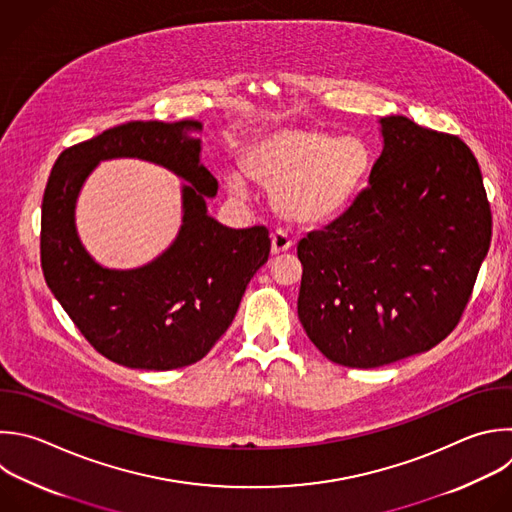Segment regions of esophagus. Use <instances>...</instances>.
<instances>
[{
  "label": "esophagus",
  "instance_id": "esophagus-1",
  "mask_svg": "<svg viewBox=\"0 0 512 512\" xmlns=\"http://www.w3.org/2000/svg\"><path fill=\"white\" fill-rule=\"evenodd\" d=\"M291 247H293V241L289 239L287 233L275 231V233L271 235V253H273V255H281V253L289 251Z\"/></svg>",
  "mask_w": 512,
  "mask_h": 512
}]
</instances>
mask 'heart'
Returning a JSON list of instances; mask_svg holds the SVG:
<instances>
[{
	"label": "heart",
	"instance_id": "heart-1",
	"mask_svg": "<svg viewBox=\"0 0 512 512\" xmlns=\"http://www.w3.org/2000/svg\"><path fill=\"white\" fill-rule=\"evenodd\" d=\"M374 150L358 136L287 126L257 136L243 154V173L271 193L275 211L289 223L315 227L342 217L374 170ZM235 199L247 183L231 173L225 181Z\"/></svg>",
	"mask_w": 512,
	"mask_h": 512
}]
</instances>
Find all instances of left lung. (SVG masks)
Segmentation results:
<instances>
[{"label": "left lung", "instance_id": "obj_1", "mask_svg": "<svg viewBox=\"0 0 512 512\" xmlns=\"http://www.w3.org/2000/svg\"><path fill=\"white\" fill-rule=\"evenodd\" d=\"M370 187L297 245V315L313 346L348 368L428 352L456 327L488 253L478 162L452 134L380 118Z\"/></svg>", "mask_w": 512, "mask_h": 512}]
</instances>
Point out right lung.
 <instances>
[{"instance_id":"1","label":"right lung","mask_w":512,"mask_h":512,"mask_svg":"<svg viewBox=\"0 0 512 512\" xmlns=\"http://www.w3.org/2000/svg\"><path fill=\"white\" fill-rule=\"evenodd\" d=\"M203 122H126L66 148L42 201V269L54 297L104 358L132 370H175L205 358L231 325L251 277L267 263L265 227L229 229L207 211L219 183L201 162ZM140 157L182 186V229L136 270L100 266L79 241L75 203L102 159Z\"/></svg>"}]
</instances>
